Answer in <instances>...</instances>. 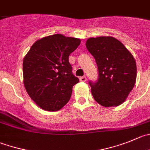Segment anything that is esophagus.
<instances>
[{"label": "esophagus", "mask_w": 150, "mask_h": 150, "mask_svg": "<svg viewBox=\"0 0 150 150\" xmlns=\"http://www.w3.org/2000/svg\"><path fill=\"white\" fill-rule=\"evenodd\" d=\"M79 80H80V82H85L86 81V76H81V77H79Z\"/></svg>", "instance_id": "1"}]
</instances>
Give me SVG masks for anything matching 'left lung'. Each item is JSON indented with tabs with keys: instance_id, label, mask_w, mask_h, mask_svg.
Instances as JSON below:
<instances>
[{
	"instance_id": "obj_1",
	"label": "left lung",
	"mask_w": 150,
	"mask_h": 150,
	"mask_svg": "<svg viewBox=\"0 0 150 150\" xmlns=\"http://www.w3.org/2000/svg\"><path fill=\"white\" fill-rule=\"evenodd\" d=\"M85 45L99 70L97 82H89L93 99L105 108L122 105L136 81V62L133 56L112 37L88 38Z\"/></svg>"
}]
</instances>
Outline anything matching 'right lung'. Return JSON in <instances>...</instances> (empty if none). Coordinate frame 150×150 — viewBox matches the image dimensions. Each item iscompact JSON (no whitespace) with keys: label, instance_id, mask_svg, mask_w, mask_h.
Wrapping results in <instances>:
<instances>
[{"label":"right lung","instance_id":"add662e5","mask_svg":"<svg viewBox=\"0 0 150 150\" xmlns=\"http://www.w3.org/2000/svg\"><path fill=\"white\" fill-rule=\"evenodd\" d=\"M80 39L60 34L37 40L23 58V84L31 99L42 110L57 111L71 99L79 79L72 74L70 54Z\"/></svg>","mask_w":150,"mask_h":150}]
</instances>
